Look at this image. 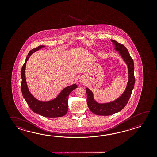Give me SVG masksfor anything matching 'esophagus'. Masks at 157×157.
Wrapping results in <instances>:
<instances>
[{
  "mask_svg": "<svg viewBox=\"0 0 157 157\" xmlns=\"http://www.w3.org/2000/svg\"><path fill=\"white\" fill-rule=\"evenodd\" d=\"M79 82L81 83H85L86 82V78H85V77H81L79 78Z\"/></svg>",
  "mask_w": 157,
  "mask_h": 157,
  "instance_id": "esophagus-1",
  "label": "esophagus"
}]
</instances>
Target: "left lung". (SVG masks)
<instances>
[{"mask_svg":"<svg viewBox=\"0 0 157 157\" xmlns=\"http://www.w3.org/2000/svg\"><path fill=\"white\" fill-rule=\"evenodd\" d=\"M114 45L115 50L118 52L121 56L127 65L128 72V80L126 89L123 94L117 99L106 103H99L94 98L93 93L86 88L87 103L90 111L93 113L100 116H109L116 113L122 110L126 105L130 99L135 84L134 64L133 59L131 57L128 50L123 44L112 40Z\"/></svg>","mask_w":157,"mask_h":157,"instance_id":"8db88e82","label":"left lung"}]
</instances>
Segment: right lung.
<instances>
[{"mask_svg": "<svg viewBox=\"0 0 157 157\" xmlns=\"http://www.w3.org/2000/svg\"><path fill=\"white\" fill-rule=\"evenodd\" d=\"M44 45H40L30 50L26 57V59L21 70V91L22 95L31 109L35 113L39 114L44 117L48 118H56L62 117L67 113L68 111V101L70 94L77 87V85L73 84L64 88L55 99L48 101H41L37 100L30 93L27 85L25 77V68L27 61L30 56L44 48Z\"/></svg>", "mask_w": 157, "mask_h": 157, "instance_id": "obj_1", "label": "right lung"}]
</instances>
